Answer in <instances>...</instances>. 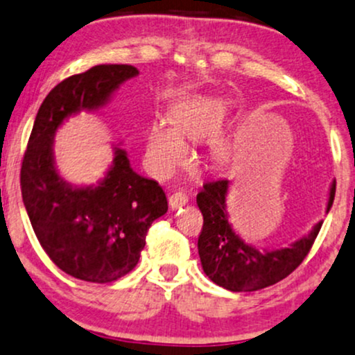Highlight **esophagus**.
I'll return each mask as SVG.
<instances>
[{
	"instance_id": "obj_1",
	"label": "esophagus",
	"mask_w": 355,
	"mask_h": 355,
	"mask_svg": "<svg viewBox=\"0 0 355 355\" xmlns=\"http://www.w3.org/2000/svg\"><path fill=\"white\" fill-rule=\"evenodd\" d=\"M187 201H189V198H187V194H184V193H174L169 196L171 209H179V207L186 206Z\"/></svg>"
}]
</instances>
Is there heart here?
Wrapping results in <instances>:
<instances>
[{"label":"heart","instance_id":"heart-1","mask_svg":"<svg viewBox=\"0 0 355 355\" xmlns=\"http://www.w3.org/2000/svg\"><path fill=\"white\" fill-rule=\"evenodd\" d=\"M227 114V104L214 96L193 94L179 99L169 119H156L148 128L144 139V164L157 178H168L189 159V146L184 137L199 141L219 131ZM216 161L229 159V146L224 139L211 143Z\"/></svg>","mask_w":355,"mask_h":355}]
</instances>
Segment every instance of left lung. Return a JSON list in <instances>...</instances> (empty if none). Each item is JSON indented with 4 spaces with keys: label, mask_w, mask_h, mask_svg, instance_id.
<instances>
[{
    "label": "left lung",
    "mask_w": 355,
    "mask_h": 355,
    "mask_svg": "<svg viewBox=\"0 0 355 355\" xmlns=\"http://www.w3.org/2000/svg\"><path fill=\"white\" fill-rule=\"evenodd\" d=\"M231 181L218 179L204 184L198 194V206L204 224L198 241L204 274L214 284L232 293H252L264 289L289 276L311 251L322 220L309 234L299 237L281 248H264L245 243L229 223L227 194ZM336 196V181L329 189L326 212L331 211Z\"/></svg>",
    "instance_id": "left-lung-1"
}]
</instances>
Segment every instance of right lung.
I'll use <instances>...</instances> for the list:
<instances>
[{"mask_svg":"<svg viewBox=\"0 0 355 355\" xmlns=\"http://www.w3.org/2000/svg\"><path fill=\"white\" fill-rule=\"evenodd\" d=\"M137 74L135 66L99 64L54 86L37 111L21 166V194L41 248L66 274L96 284L136 268L148 229L168 212V199L154 179L132 171L118 146L96 184H71L58 173L54 136L73 116L106 106Z\"/></svg>","mask_w":355,"mask_h":355,"instance_id":"add662e5","label":"right lung"}]
</instances>
